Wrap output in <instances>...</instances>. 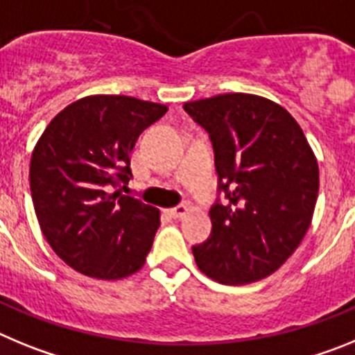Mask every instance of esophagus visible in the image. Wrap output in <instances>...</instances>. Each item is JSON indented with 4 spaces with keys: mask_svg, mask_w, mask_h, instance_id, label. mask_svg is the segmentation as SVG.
Instances as JSON below:
<instances>
[{
    "mask_svg": "<svg viewBox=\"0 0 355 355\" xmlns=\"http://www.w3.org/2000/svg\"><path fill=\"white\" fill-rule=\"evenodd\" d=\"M188 213H190V205H180L175 206V208L168 209V215H171L172 218H184Z\"/></svg>",
    "mask_w": 355,
    "mask_h": 355,
    "instance_id": "1",
    "label": "esophagus"
}]
</instances>
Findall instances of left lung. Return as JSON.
Returning a JSON list of instances; mask_svg holds the SVG:
<instances>
[{"mask_svg":"<svg viewBox=\"0 0 355 355\" xmlns=\"http://www.w3.org/2000/svg\"><path fill=\"white\" fill-rule=\"evenodd\" d=\"M215 149L227 205L209 209L211 234L193 247L200 272L222 284L274 274L300 245L318 197V162L286 108L254 94L184 103Z\"/></svg>","mask_w":355,"mask_h":355,"instance_id":"1","label":"left lung"}]
</instances>
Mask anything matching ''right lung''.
<instances>
[{"label": "right lung", "instance_id": "1", "mask_svg": "<svg viewBox=\"0 0 355 355\" xmlns=\"http://www.w3.org/2000/svg\"><path fill=\"white\" fill-rule=\"evenodd\" d=\"M167 106L130 96L81 97L51 119L30 162L40 231L62 261L117 281L139 272L159 227V209L112 188L131 180L130 153Z\"/></svg>", "mask_w": 355, "mask_h": 355}]
</instances>
